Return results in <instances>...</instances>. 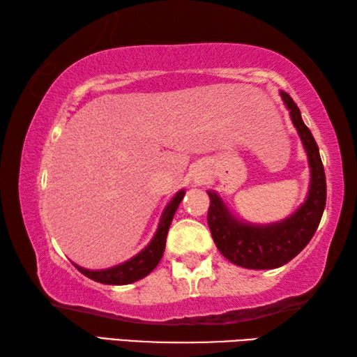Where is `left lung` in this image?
Returning a JSON list of instances; mask_svg holds the SVG:
<instances>
[{
	"label": "left lung",
	"mask_w": 357,
	"mask_h": 357,
	"mask_svg": "<svg viewBox=\"0 0 357 357\" xmlns=\"http://www.w3.org/2000/svg\"><path fill=\"white\" fill-rule=\"evenodd\" d=\"M298 129L312 168L310 190L305 203L287 220L253 227L234 220L214 192H208V225L217 249L229 261L249 269H274L287 264L310 243L326 206V174L318 144L301 118L289 94L280 93Z\"/></svg>",
	"instance_id": "left-lung-1"
}]
</instances>
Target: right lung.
<instances>
[{
    "instance_id": "obj_1",
    "label": "right lung",
    "mask_w": 357,
    "mask_h": 357,
    "mask_svg": "<svg viewBox=\"0 0 357 357\" xmlns=\"http://www.w3.org/2000/svg\"><path fill=\"white\" fill-rule=\"evenodd\" d=\"M184 193H185L184 190L178 192L173 200L168 203L164 214H162V219L159 223V228H157L154 239L151 241L146 249L142 250L137 257L129 259V261H126L119 266H114V268L105 269V271H89L74 264L75 268L80 271L83 275H86L88 279L99 283H105V285H128V283H132L135 280L143 279V277H146L151 271L159 264L162 255H164L168 228H170V223L173 220L174 213H176L179 203L183 202Z\"/></svg>"
}]
</instances>
